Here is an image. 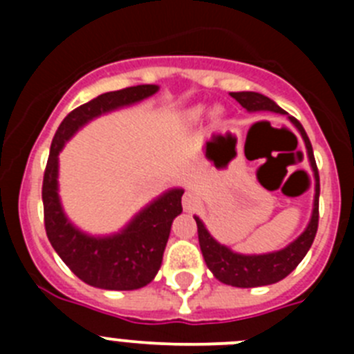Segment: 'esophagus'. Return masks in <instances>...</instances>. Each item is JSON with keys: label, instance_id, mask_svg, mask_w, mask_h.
I'll return each mask as SVG.
<instances>
[{"label": "esophagus", "instance_id": "1", "mask_svg": "<svg viewBox=\"0 0 354 354\" xmlns=\"http://www.w3.org/2000/svg\"><path fill=\"white\" fill-rule=\"evenodd\" d=\"M183 205L186 211H195V207L198 205V195L193 189H187L183 196Z\"/></svg>", "mask_w": 354, "mask_h": 354}]
</instances>
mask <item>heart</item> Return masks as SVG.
Listing matches in <instances>:
<instances>
[{
    "label": "heart",
    "mask_w": 354,
    "mask_h": 354,
    "mask_svg": "<svg viewBox=\"0 0 354 354\" xmlns=\"http://www.w3.org/2000/svg\"><path fill=\"white\" fill-rule=\"evenodd\" d=\"M204 115V106H196V108H192L189 111H187V118L189 120H198L200 117ZM218 111H212V117H218Z\"/></svg>",
    "instance_id": "1"
}]
</instances>
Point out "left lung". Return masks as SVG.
<instances>
[{
	"instance_id": "1",
	"label": "left lung",
	"mask_w": 354,
	"mask_h": 354,
	"mask_svg": "<svg viewBox=\"0 0 354 354\" xmlns=\"http://www.w3.org/2000/svg\"><path fill=\"white\" fill-rule=\"evenodd\" d=\"M230 95L239 102L241 106L248 111H273V113L286 115L280 106L274 101H271L270 97L262 95L257 92H230ZM294 127L299 131L303 142L306 147V154H308V161H310L312 171L315 177V196H314V209H312V218L308 227L305 228V232L292 241L289 246L283 250L271 253H262V255H243V253H236L225 245H220L211 234L207 232L205 225L202 223L200 218L195 216L196 227H198V243L204 261L207 264L209 270L212 271L220 282L227 283V286L234 287H261L270 286V283L280 282L282 278H286L290 271L296 270V266L303 261L306 252L310 250L314 237L317 234L319 225V171L317 165L314 159V150H312V143L306 136L305 129L294 117H289Z\"/></svg>"
}]
</instances>
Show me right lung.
<instances>
[{"label":"right lung","instance_id":"1","mask_svg":"<svg viewBox=\"0 0 354 354\" xmlns=\"http://www.w3.org/2000/svg\"><path fill=\"white\" fill-rule=\"evenodd\" d=\"M158 84H138L108 92L72 109L51 143L44 171V225L49 243L80 280L108 290H134L154 280L162 262L171 221L183 212L184 189H170L134 216L118 234L93 237L67 220L58 196V154L65 142L92 118L154 95Z\"/></svg>","mask_w":354,"mask_h":354}]
</instances>
